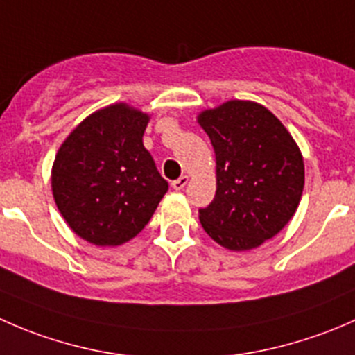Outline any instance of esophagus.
<instances>
[{
  "label": "esophagus",
  "instance_id": "1",
  "mask_svg": "<svg viewBox=\"0 0 355 355\" xmlns=\"http://www.w3.org/2000/svg\"><path fill=\"white\" fill-rule=\"evenodd\" d=\"M187 182H189L187 175H182L180 178H177V180L171 182V187H173V191H182V189L187 185Z\"/></svg>",
  "mask_w": 355,
  "mask_h": 355
}]
</instances>
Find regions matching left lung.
<instances>
[{"label": "left lung", "mask_w": 355, "mask_h": 355, "mask_svg": "<svg viewBox=\"0 0 355 355\" xmlns=\"http://www.w3.org/2000/svg\"><path fill=\"white\" fill-rule=\"evenodd\" d=\"M198 121L216 156V196L199 209L204 232L228 250H250L292 220L304 191V159L280 120L263 105L230 99Z\"/></svg>", "instance_id": "1"}]
</instances>
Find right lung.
Instances as JSON below:
<instances>
[{"mask_svg":"<svg viewBox=\"0 0 355 355\" xmlns=\"http://www.w3.org/2000/svg\"><path fill=\"white\" fill-rule=\"evenodd\" d=\"M151 114L114 103L85 116L62 142L51 191L68 227L89 244L116 247L155 214L168 182L142 144Z\"/></svg>","mask_w":355,"mask_h":355,"instance_id":"right-lung-1","label":"right lung"}]
</instances>
